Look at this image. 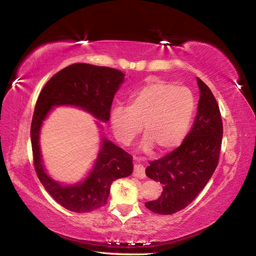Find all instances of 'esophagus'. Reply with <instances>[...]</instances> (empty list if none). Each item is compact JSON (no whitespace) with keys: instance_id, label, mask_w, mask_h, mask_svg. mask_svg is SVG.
Instances as JSON below:
<instances>
[{"instance_id":"obj_1","label":"esophagus","mask_w":256,"mask_h":256,"mask_svg":"<svg viewBox=\"0 0 256 256\" xmlns=\"http://www.w3.org/2000/svg\"><path fill=\"white\" fill-rule=\"evenodd\" d=\"M133 175L135 178H145V168L142 164H134V171H133Z\"/></svg>"}]
</instances>
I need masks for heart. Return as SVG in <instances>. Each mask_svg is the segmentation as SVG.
<instances>
[{"label": "heart", "instance_id": "b5f03b06", "mask_svg": "<svg viewBox=\"0 0 256 256\" xmlns=\"http://www.w3.org/2000/svg\"><path fill=\"white\" fill-rule=\"evenodd\" d=\"M195 102L186 88L151 78L130 95L126 108L115 106L110 115L113 132L128 145L143 131V151L156 146L161 153L175 148L183 141L191 124Z\"/></svg>", "mask_w": 256, "mask_h": 256}]
</instances>
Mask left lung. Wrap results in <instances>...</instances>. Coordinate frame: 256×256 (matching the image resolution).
I'll use <instances>...</instances> for the list:
<instances>
[{"mask_svg": "<svg viewBox=\"0 0 256 256\" xmlns=\"http://www.w3.org/2000/svg\"><path fill=\"white\" fill-rule=\"evenodd\" d=\"M198 113L191 131L174 151L145 170L148 178L163 184L158 200L145 208L158 214H174L191 203L202 191L218 166L223 136V124L216 100L202 80Z\"/></svg>", "mask_w": 256, "mask_h": 256, "instance_id": "left-lung-1", "label": "left lung"}]
</instances>
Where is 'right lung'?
I'll list each match as a JSON object with an SVG mask.
<instances>
[{"instance_id": "right-lung-1", "label": "right lung", "mask_w": 256, "mask_h": 256, "mask_svg": "<svg viewBox=\"0 0 256 256\" xmlns=\"http://www.w3.org/2000/svg\"><path fill=\"white\" fill-rule=\"evenodd\" d=\"M124 76L123 72L115 68L75 63L53 75L38 95L31 125L35 171L46 192L68 211L86 213L104 206L115 180L132 174L133 160L101 134L98 158L86 178L75 184L60 183L50 176L43 164L40 148L43 122L54 108L75 106L106 123L114 95ZM100 122L96 123L102 128Z\"/></svg>"}]
</instances>
